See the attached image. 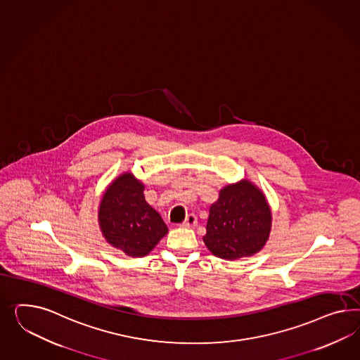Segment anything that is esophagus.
<instances>
[{
	"label": "esophagus",
	"instance_id": "esophagus-1",
	"mask_svg": "<svg viewBox=\"0 0 360 360\" xmlns=\"http://www.w3.org/2000/svg\"><path fill=\"white\" fill-rule=\"evenodd\" d=\"M195 225H197V217L195 214H189V216H186V218H185L180 226L191 229V227H195Z\"/></svg>",
	"mask_w": 360,
	"mask_h": 360
}]
</instances>
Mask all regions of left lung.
<instances>
[{
  "mask_svg": "<svg viewBox=\"0 0 360 360\" xmlns=\"http://www.w3.org/2000/svg\"><path fill=\"white\" fill-rule=\"evenodd\" d=\"M272 213L263 191L243 179L224 186L209 209L202 238L214 257L236 260L252 257L266 246Z\"/></svg>",
  "mask_w": 360,
  "mask_h": 360,
  "instance_id": "left-lung-1",
  "label": "left lung"
}]
</instances>
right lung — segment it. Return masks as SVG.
Here are the masks:
<instances>
[{
  "instance_id": "right-lung-1",
  "label": "right lung",
  "mask_w": 360,
  "mask_h": 360,
  "mask_svg": "<svg viewBox=\"0 0 360 360\" xmlns=\"http://www.w3.org/2000/svg\"><path fill=\"white\" fill-rule=\"evenodd\" d=\"M143 191L141 180L124 172L108 185L98 206L105 240L131 257H146L168 233L160 214L144 200Z\"/></svg>"
}]
</instances>
